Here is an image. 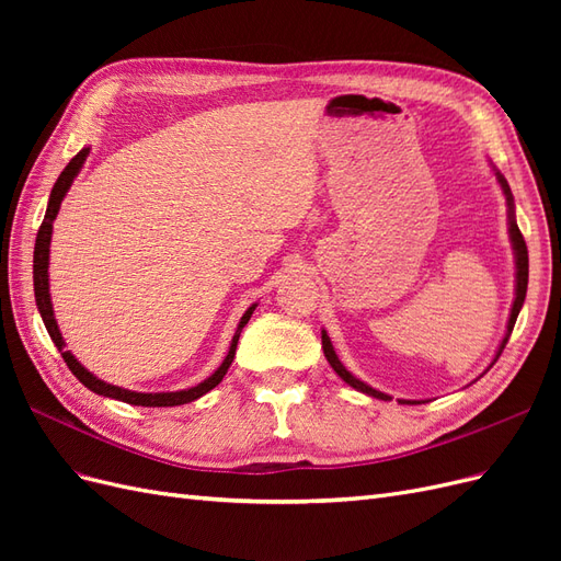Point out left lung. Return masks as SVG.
I'll use <instances>...</instances> for the list:
<instances>
[{"mask_svg": "<svg viewBox=\"0 0 561 561\" xmlns=\"http://www.w3.org/2000/svg\"><path fill=\"white\" fill-rule=\"evenodd\" d=\"M494 175H496V180H499V184H501V190H503V194H505V203H507V233H511V243H513V252H515V301H513V309H511V318H507V328H505V334H503V342H501V346H499V351H496V358H494V363L499 360V355L503 353V348H505V344H507V339H511V334H513V328H515V320H517V316H519V309H522V304H524V297H526V285H529V252H526V243H524V236H522V231H519V227H517V219H515V198H513V192H511V184H507V180L501 175V171H496L494 168ZM322 351H325V358H328V363L332 365V369L336 371L339 377H342L348 386H353L355 390H360V393H367V396H371V398H377V400H390V396H386V393H381V390H377V388H371V386H367L365 381H360V379H355L351 371L342 365V360L336 358V353H334V346H332V342H330V336H328V332L322 330ZM491 363V365H494ZM489 365V367H491ZM489 367H486V371H489ZM400 404H421V402H416V400H398Z\"/></svg>", "mask_w": 561, "mask_h": 561, "instance_id": "obj_1", "label": "left lung"}]
</instances>
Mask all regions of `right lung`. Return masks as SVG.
<instances>
[{"label": "right lung", "mask_w": 561, "mask_h": 561, "mask_svg": "<svg viewBox=\"0 0 561 561\" xmlns=\"http://www.w3.org/2000/svg\"><path fill=\"white\" fill-rule=\"evenodd\" d=\"M91 147H83L79 154L65 165V171L60 173V178L56 180L54 190H50V196H48V206H46V215H44V222L39 227V233H37V243H35V264H32V278H35V299H37V309L42 313V320L44 325L50 334V339H54V344L58 346L62 360L67 363V367L72 369V375L87 386L89 390H93V393L98 396H105V398H114V400H122V402H128V404H138V407H178V404H186V402H194L198 400L201 396H206L208 390H213L219 381L225 379L229 365L233 363V355H236V344H239V336H241V330L248 325V320L252 316V311L257 309V304H252V307L243 313L239 328H236V334L231 339V346H229V353L227 358L222 360V365H219L213 375L208 379H203L201 383L192 386V388H184V390H171V393H138V390H128V388H122V386H112L103 379H98L95 375H91V371L83 367L75 355L70 351H65V339L58 330V322H56V316H54V304H50V293H48V254H50V233H54V219L60 210V203L67 194V190H70L75 178L79 175L83 161H87Z\"/></svg>", "instance_id": "right-lung-1"}]
</instances>
